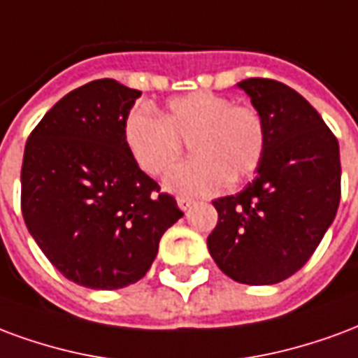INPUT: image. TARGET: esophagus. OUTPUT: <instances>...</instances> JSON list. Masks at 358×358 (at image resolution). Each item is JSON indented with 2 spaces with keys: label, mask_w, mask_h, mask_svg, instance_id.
Here are the masks:
<instances>
[{
  "label": "esophagus",
  "mask_w": 358,
  "mask_h": 358,
  "mask_svg": "<svg viewBox=\"0 0 358 358\" xmlns=\"http://www.w3.org/2000/svg\"><path fill=\"white\" fill-rule=\"evenodd\" d=\"M194 204V202H192V200H190V198H177V206H179V208H181L182 211H187L190 208V206Z\"/></svg>",
  "instance_id": "obj_1"
}]
</instances>
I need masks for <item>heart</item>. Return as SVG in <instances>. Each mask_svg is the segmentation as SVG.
<instances>
[{"label": "heart", "mask_w": 358, "mask_h": 358, "mask_svg": "<svg viewBox=\"0 0 358 358\" xmlns=\"http://www.w3.org/2000/svg\"><path fill=\"white\" fill-rule=\"evenodd\" d=\"M125 148L148 176H162L189 141L194 158L182 162L164 179L179 196H211L227 181L238 182L259 168L267 148V125L250 104L211 91H194L169 99L160 118L133 108L124 120Z\"/></svg>", "instance_id": "heart-1"}]
</instances>
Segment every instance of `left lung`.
<instances>
[{
	"label": "left lung",
	"instance_id": "8db88e82",
	"mask_svg": "<svg viewBox=\"0 0 358 358\" xmlns=\"http://www.w3.org/2000/svg\"><path fill=\"white\" fill-rule=\"evenodd\" d=\"M236 87L262 112L267 148L246 189L213 200L219 219L208 250L233 280L265 286L303 267L332 225L341 196L340 145L288 85L248 78Z\"/></svg>",
	"mask_w": 358,
	"mask_h": 358
}]
</instances>
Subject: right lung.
Here are the masks:
<instances>
[{"label": "right lung", "mask_w": 358, "mask_h": 358, "mask_svg": "<svg viewBox=\"0 0 358 358\" xmlns=\"http://www.w3.org/2000/svg\"><path fill=\"white\" fill-rule=\"evenodd\" d=\"M141 91L95 80L70 91L26 141L22 217L72 282L118 289L147 275L162 234L182 217L176 198L125 148L124 120Z\"/></svg>", "instance_id": "obj_1"}]
</instances>
